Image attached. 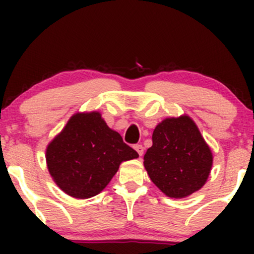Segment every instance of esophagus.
Listing matches in <instances>:
<instances>
[{"label":"esophagus","mask_w":254,"mask_h":254,"mask_svg":"<svg viewBox=\"0 0 254 254\" xmlns=\"http://www.w3.org/2000/svg\"><path fill=\"white\" fill-rule=\"evenodd\" d=\"M133 148H135V150L137 151V153H138V155H139V156L143 155V151H144V149H143V145H142V144H136L135 147H133Z\"/></svg>","instance_id":"1"}]
</instances>
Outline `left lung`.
<instances>
[{"label": "left lung", "mask_w": 254, "mask_h": 254, "mask_svg": "<svg viewBox=\"0 0 254 254\" xmlns=\"http://www.w3.org/2000/svg\"><path fill=\"white\" fill-rule=\"evenodd\" d=\"M143 159L151 182L171 198L188 197L202 189L212 166L210 148L189 116L157 124Z\"/></svg>", "instance_id": "left-lung-1"}]
</instances>
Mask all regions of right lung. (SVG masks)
I'll use <instances>...</instances> for the list:
<instances>
[{"label":"right lung","mask_w":254,"mask_h":254,"mask_svg":"<svg viewBox=\"0 0 254 254\" xmlns=\"http://www.w3.org/2000/svg\"><path fill=\"white\" fill-rule=\"evenodd\" d=\"M138 157L110 129L97 111L76 113L46 148L52 179L69 196L86 199L100 193L123 161Z\"/></svg>","instance_id":"right-lung-1"}]
</instances>
